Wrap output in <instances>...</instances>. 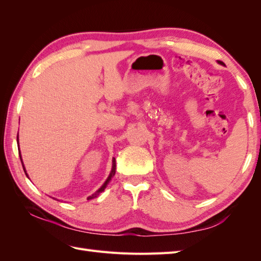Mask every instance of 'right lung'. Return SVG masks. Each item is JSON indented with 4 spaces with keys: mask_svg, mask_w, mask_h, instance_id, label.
<instances>
[{
    "mask_svg": "<svg viewBox=\"0 0 261 261\" xmlns=\"http://www.w3.org/2000/svg\"><path fill=\"white\" fill-rule=\"evenodd\" d=\"M16 140H17V137H16ZM19 155H20V159H21V154H20V152H19ZM21 163H22V166H23V170H24V165H23V162H22V159H21ZM24 172H25V170H24ZM115 172H116V161H115V159H114V161H113V170H112V172H111V174H109V176H108V178H107V181H106L105 183H103V185H102V187H101V188H100L99 190H98L96 193H94V194H92V195H90L88 199H92V198H96V196H97L98 194H99L100 192H102V191H103V190H105V188L107 187V184L109 183V181H111V179H112V177H113V176L115 175ZM25 175H27V172H25Z\"/></svg>",
    "mask_w": 261,
    "mask_h": 261,
    "instance_id": "1",
    "label": "right lung"
}]
</instances>
